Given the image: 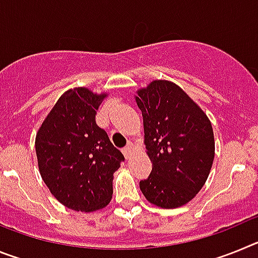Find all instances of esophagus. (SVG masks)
<instances>
[{"instance_id":"34e87169","label":"esophagus","mask_w":258,"mask_h":258,"mask_svg":"<svg viewBox=\"0 0 258 258\" xmlns=\"http://www.w3.org/2000/svg\"><path fill=\"white\" fill-rule=\"evenodd\" d=\"M133 149H134V145L132 142L127 143L126 147H125V149H122V154H124L125 159H131L132 152H133Z\"/></svg>"}]
</instances>
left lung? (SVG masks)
<instances>
[{
  "label": "left lung",
  "instance_id": "left-lung-1",
  "mask_svg": "<svg viewBox=\"0 0 258 258\" xmlns=\"http://www.w3.org/2000/svg\"><path fill=\"white\" fill-rule=\"evenodd\" d=\"M151 174L140 182L147 202L164 209L187 204L202 190L214 160V136L206 112L177 84L154 80L137 90Z\"/></svg>",
  "mask_w": 258,
  "mask_h": 258
}]
</instances>
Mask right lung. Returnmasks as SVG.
<instances>
[{
	"label": "right lung",
	"instance_id": "obj_1",
	"mask_svg": "<svg viewBox=\"0 0 258 258\" xmlns=\"http://www.w3.org/2000/svg\"><path fill=\"white\" fill-rule=\"evenodd\" d=\"M108 93L84 86L59 97L36 134L40 174L60 204L76 212H95L112 199L113 173L124 156L95 124Z\"/></svg>",
	"mask_w": 258,
	"mask_h": 258
}]
</instances>
